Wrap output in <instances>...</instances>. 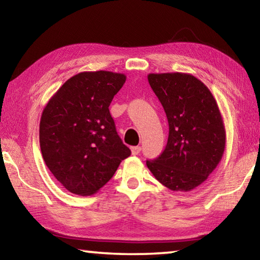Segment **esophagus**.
<instances>
[{"instance_id":"1","label":"esophagus","mask_w":260,"mask_h":260,"mask_svg":"<svg viewBox=\"0 0 260 260\" xmlns=\"http://www.w3.org/2000/svg\"><path fill=\"white\" fill-rule=\"evenodd\" d=\"M132 153H133V155H139L140 153V151H141V147H132Z\"/></svg>"}]
</instances>
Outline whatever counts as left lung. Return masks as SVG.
Returning a JSON list of instances; mask_svg holds the SVG:
<instances>
[{
  "label": "left lung",
  "instance_id": "obj_1",
  "mask_svg": "<svg viewBox=\"0 0 260 260\" xmlns=\"http://www.w3.org/2000/svg\"><path fill=\"white\" fill-rule=\"evenodd\" d=\"M148 81L170 131L164 151L147 166L171 190L190 191L208 179L225 151L226 131L217 101L189 73H150Z\"/></svg>",
  "mask_w": 260,
  "mask_h": 260
}]
</instances>
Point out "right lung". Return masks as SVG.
Segmentation results:
<instances>
[{"mask_svg":"<svg viewBox=\"0 0 260 260\" xmlns=\"http://www.w3.org/2000/svg\"><path fill=\"white\" fill-rule=\"evenodd\" d=\"M125 81L122 73H78L63 83L43 109V160L70 192L93 195L131 155L109 111Z\"/></svg>","mask_w":260,"mask_h":260,"instance_id":"add662e5","label":"right lung"}]
</instances>
